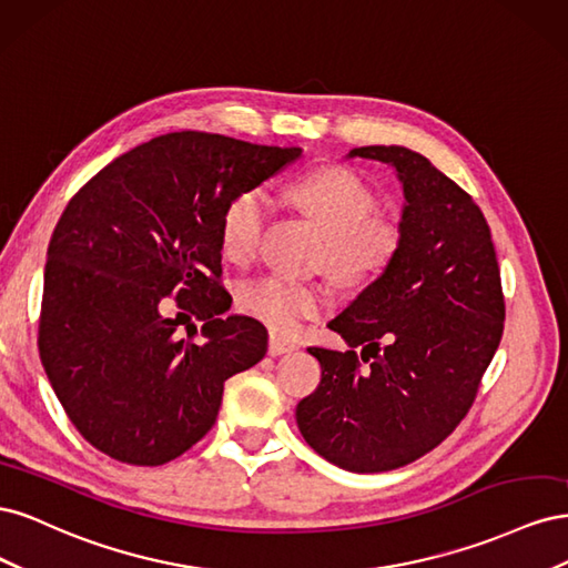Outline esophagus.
Here are the masks:
<instances>
[{"label":"esophagus","instance_id":"34e87169","mask_svg":"<svg viewBox=\"0 0 568 568\" xmlns=\"http://www.w3.org/2000/svg\"><path fill=\"white\" fill-rule=\"evenodd\" d=\"M298 346L294 341H288V338H284V336H280V334H272L270 336V343H267V353L272 355V357H277V355H284V353H294Z\"/></svg>","mask_w":568,"mask_h":568}]
</instances>
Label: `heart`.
Listing matches in <instances>:
<instances>
[{
	"label": "heart",
	"mask_w": 568,
	"mask_h": 568,
	"mask_svg": "<svg viewBox=\"0 0 568 568\" xmlns=\"http://www.w3.org/2000/svg\"><path fill=\"white\" fill-rule=\"evenodd\" d=\"M294 199L326 230L324 257L341 280L353 284L372 282L393 265L403 246V230L395 220L374 213L379 194L374 184L348 165H326L294 184ZM270 217V201L263 189H244L222 209L220 248L232 263H248ZM239 305L251 317L277 332L322 313L329 294L320 284H307L265 274L239 291Z\"/></svg>",
	"instance_id": "heart-1"
}]
</instances>
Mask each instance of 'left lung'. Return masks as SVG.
Wrapping results in <instances>:
<instances>
[{"instance_id":"8db88e82","label":"left lung","mask_w":568,"mask_h":568,"mask_svg":"<svg viewBox=\"0 0 568 568\" xmlns=\"http://www.w3.org/2000/svg\"><path fill=\"white\" fill-rule=\"evenodd\" d=\"M348 156L395 168L403 246L329 322L351 351L307 348L322 382L298 403L296 422L324 459L376 474L434 450L467 417L500 346L505 296L488 222L459 184L405 146H359Z\"/></svg>"}]
</instances>
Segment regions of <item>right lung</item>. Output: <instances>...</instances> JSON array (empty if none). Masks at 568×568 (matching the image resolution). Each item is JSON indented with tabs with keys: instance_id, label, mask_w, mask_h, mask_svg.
I'll list each match as a JSON object with an SVG mask.
<instances>
[{
	"instance_id": "add662e5",
	"label": "right lung",
	"mask_w": 568,
	"mask_h": 568,
	"mask_svg": "<svg viewBox=\"0 0 568 568\" xmlns=\"http://www.w3.org/2000/svg\"><path fill=\"white\" fill-rule=\"evenodd\" d=\"M301 149L211 132L134 146L80 186L51 234L38 329L42 367L80 436L104 455L159 467L217 419L225 382L261 363L265 326L230 315L220 215ZM173 295L202 325L174 336ZM180 313V314H181Z\"/></svg>"
}]
</instances>
